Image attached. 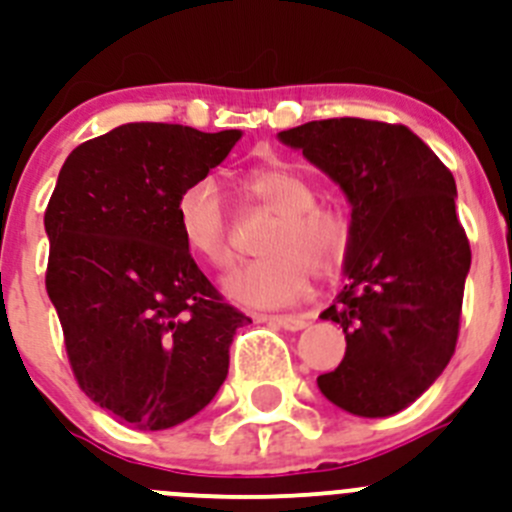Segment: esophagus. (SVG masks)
<instances>
[{"label": "esophagus", "instance_id": "obj_1", "mask_svg": "<svg viewBox=\"0 0 512 512\" xmlns=\"http://www.w3.org/2000/svg\"><path fill=\"white\" fill-rule=\"evenodd\" d=\"M258 321L273 323V326H281L286 331H301L308 326V321L303 316H258Z\"/></svg>", "mask_w": 512, "mask_h": 512}]
</instances>
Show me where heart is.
<instances>
[{"instance_id":"obj_1","label":"heart","mask_w":512,"mask_h":512,"mask_svg":"<svg viewBox=\"0 0 512 512\" xmlns=\"http://www.w3.org/2000/svg\"><path fill=\"white\" fill-rule=\"evenodd\" d=\"M246 189L278 219L263 236V254L226 278L224 288L234 301L251 308H281L301 301L311 286V271L331 278L341 271L351 251V221L341 209L316 204L311 181L281 164L258 166L246 176ZM181 239L209 266L234 263V239L224 196L214 176L191 181L176 199Z\"/></svg>"}]
</instances>
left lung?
Listing matches in <instances>:
<instances>
[{"label": "left lung", "mask_w": 512, "mask_h": 512, "mask_svg": "<svg viewBox=\"0 0 512 512\" xmlns=\"http://www.w3.org/2000/svg\"><path fill=\"white\" fill-rule=\"evenodd\" d=\"M278 139L351 204L346 286L321 313L341 323L346 356L318 376V388L353 416H393L433 386L458 341L470 244L453 174L403 124L343 116Z\"/></svg>", "instance_id": "obj_1"}]
</instances>
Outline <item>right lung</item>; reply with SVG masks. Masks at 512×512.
I'll list each match as a JSON object with an SVG mask.
<instances>
[{"label": "right lung", "mask_w": 512, "mask_h": 512, "mask_svg": "<svg viewBox=\"0 0 512 512\" xmlns=\"http://www.w3.org/2000/svg\"><path fill=\"white\" fill-rule=\"evenodd\" d=\"M239 129L136 121L79 144L44 214L47 293L79 388L121 423L166 430L226 381L249 316L189 254L176 199L229 156Z\"/></svg>", "instance_id": "obj_1"}]
</instances>
